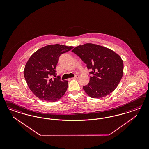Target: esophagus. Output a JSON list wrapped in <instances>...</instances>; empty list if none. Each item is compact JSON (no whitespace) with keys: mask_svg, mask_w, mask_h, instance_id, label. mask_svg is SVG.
<instances>
[{"mask_svg":"<svg viewBox=\"0 0 149 149\" xmlns=\"http://www.w3.org/2000/svg\"><path fill=\"white\" fill-rule=\"evenodd\" d=\"M79 75H76L75 76V77H72V79H77V78H79Z\"/></svg>","mask_w":149,"mask_h":149,"instance_id":"esophagus-1","label":"esophagus"}]
</instances>
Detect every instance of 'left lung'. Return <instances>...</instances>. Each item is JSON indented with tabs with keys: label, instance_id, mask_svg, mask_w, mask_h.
I'll list each match as a JSON object with an SVG mask.
<instances>
[{
	"label": "left lung",
	"instance_id": "8db88e82",
	"mask_svg": "<svg viewBox=\"0 0 149 149\" xmlns=\"http://www.w3.org/2000/svg\"><path fill=\"white\" fill-rule=\"evenodd\" d=\"M93 74L89 83L83 86L86 93L93 98H101L111 93L117 87L123 74V63L121 57L100 45L87 43L72 50Z\"/></svg>",
	"mask_w": 149,
	"mask_h": 149
}]
</instances>
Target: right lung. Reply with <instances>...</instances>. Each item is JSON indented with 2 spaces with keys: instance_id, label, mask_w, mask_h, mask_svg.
<instances>
[{
  "instance_id": "right-lung-1",
  "label": "right lung",
  "mask_w": 149,
  "mask_h": 149,
  "mask_svg": "<svg viewBox=\"0 0 149 149\" xmlns=\"http://www.w3.org/2000/svg\"><path fill=\"white\" fill-rule=\"evenodd\" d=\"M72 48L59 44L47 45L36 51L27 61L24 77L29 89L39 99L54 102L65 94L68 81L56 77L55 69L59 56Z\"/></svg>"
}]
</instances>
